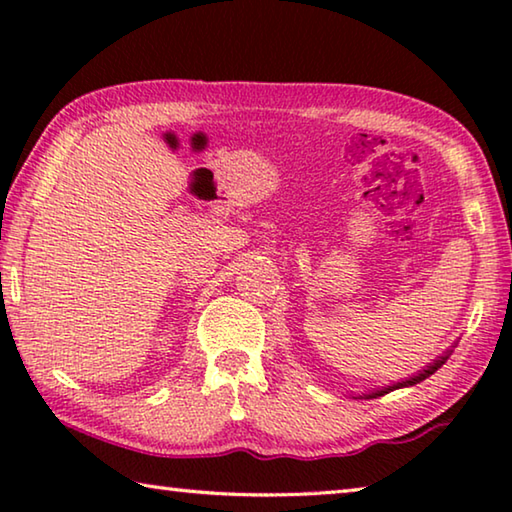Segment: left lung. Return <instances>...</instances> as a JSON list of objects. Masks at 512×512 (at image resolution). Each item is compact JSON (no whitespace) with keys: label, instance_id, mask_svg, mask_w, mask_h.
<instances>
[{"label":"left lung","instance_id":"1","mask_svg":"<svg viewBox=\"0 0 512 512\" xmlns=\"http://www.w3.org/2000/svg\"><path fill=\"white\" fill-rule=\"evenodd\" d=\"M447 361V354L445 357H440L436 363H431V366H427V370H422L420 375H415V377H411V379H406V381H400V384H393V386H388V388H381V391H377V393H372V395H366V397H379V395H386L388 391H395V388H402V386H413V384H418V381H422V379H427V377H431L433 372H436L440 366H443V363Z\"/></svg>","mask_w":512,"mask_h":512}]
</instances>
